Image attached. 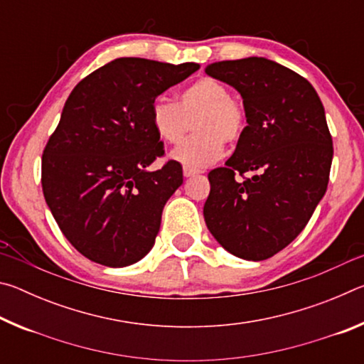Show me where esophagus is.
<instances>
[{
    "label": "esophagus",
    "mask_w": 364,
    "mask_h": 364,
    "mask_svg": "<svg viewBox=\"0 0 364 364\" xmlns=\"http://www.w3.org/2000/svg\"><path fill=\"white\" fill-rule=\"evenodd\" d=\"M183 173H184V176H186V178H191V176H194V175H199V173H200V170L184 167V168H183Z\"/></svg>",
    "instance_id": "1"
}]
</instances>
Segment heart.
<instances>
[{"label": "heart", "mask_w": 364, "mask_h": 364, "mask_svg": "<svg viewBox=\"0 0 364 364\" xmlns=\"http://www.w3.org/2000/svg\"><path fill=\"white\" fill-rule=\"evenodd\" d=\"M193 122V136L171 152L184 167L199 170L221 157L225 141L236 144L247 130V110L228 86L212 77H202L186 86L171 102L159 97L151 107V125L167 144H178Z\"/></svg>", "instance_id": "b5f03b06"}]
</instances>
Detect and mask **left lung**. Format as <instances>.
Returning a JSON list of instances; mask_svg holds the SVG:
<instances>
[{
	"mask_svg": "<svg viewBox=\"0 0 364 364\" xmlns=\"http://www.w3.org/2000/svg\"><path fill=\"white\" fill-rule=\"evenodd\" d=\"M205 73L236 88L247 110L236 151L208 173L205 223L232 255L267 260L299 236L328 189L334 149L324 107L308 80L274 60H221Z\"/></svg>",
	"mask_w": 364,
	"mask_h": 364,
	"instance_id": "left-lung-1",
	"label": "left lung"
}]
</instances>
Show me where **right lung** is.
Instances as JSON below:
<instances>
[{
  "instance_id": "right-lung-1",
  "label": "right lung",
  "mask_w": 364,
  "mask_h": 364,
  "mask_svg": "<svg viewBox=\"0 0 364 364\" xmlns=\"http://www.w3.org/2000/svg\"><path fill=\"white\" fill-rule=\"evenodd\" d=\"M199 65L120 58L80 82L41 157V186L54 220L80 254L104 267L141 260L156 242L164 205L183 168L164 156L151 125L159 95Z\"/></svg>"
}]
</instances>
